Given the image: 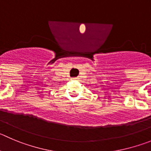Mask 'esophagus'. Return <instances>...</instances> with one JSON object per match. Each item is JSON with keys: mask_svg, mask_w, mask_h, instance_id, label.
<instances>
[{"mask_svg": "<svg viewBox=\"0 0 151 151\" xmlns=\"http://www.w3.org/2000/svg\"><path fill=\"white\" fill-rule=\"evenodd\" d=\"M73 79V80H76V79H77V77H74V78H72Z\"/></svg>", "mask_w": 151, "mask_h": 151, "instance_id": "1", "label": "esophagus"}]
</instances>
